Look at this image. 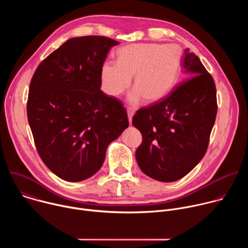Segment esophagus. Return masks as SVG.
<instances>
[{
	"label": "esophagus",
	"mask_w": 248,
	"mask_h": 248,
	"mask_svg": "<svg viewBox=\"0 0 248 248\" xmlns=\"http://www.w3.org/2000/svg\"><path fill=\"white\" fill-rule=\"evenodd\" d=\"M133 114H134L133 110H132L131 108H127V116H128V122H129V124H131V122H132V117H133Z\"/></svg>",
	"instance_id": "esophagus-1"
}]
</instances>
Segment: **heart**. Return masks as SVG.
<instances>
[{"mask_svg": "<svg viewBox=\"0 0 248 248\" xmlns=\"http://www.w3.org/2000/svg\"><path fill=\"white\" fill-rule=\"evenodd\" d=\"M118 62H105L101 68L104 91L112 97L120 96L128 88L133 77L135 89L129 94L130 103L141 96L147 103L164 98L179 75L182 51L173 44H130L117 52Z\"/></svg>", "mask_w": 248, "mask_h": 248, "instance_id": "b5f03b06", "label": "heart"}]
</instances>
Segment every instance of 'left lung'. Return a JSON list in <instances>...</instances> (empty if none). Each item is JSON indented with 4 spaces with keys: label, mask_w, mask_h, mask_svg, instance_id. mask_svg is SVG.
<instances>
[{
    "label": "left lung",
    "mask_w": 248,
    "mask_h": 248,
    "mask_svg": "<svg viewBox=\"0 0 248 248\" xmlns=\"http://www.w3.org/2000/svg\"><path fill=\"white\" fill-rule=\"evenodd\" d=\"M183 79L166 97L139 109L132 124L142 134L139 168L163 183L179 181L204 157L217 115L215 82L199 58L186 49Z\"/></svg>",
    "instance_id": "obj_1"
}]
</instances>
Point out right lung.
I'll return each mask as SVG.
<instances>
[{
  "mask_svg": "<svg viewBox=\"0 0 248 248\" xmlns=\"http://www.w3.org/2000/svg\"><path fill=\"white\" fill-rule=\"evenodd\" d=\"M120 44L105 36L68 39L32 77L27 119L44 164L66 182H81L102 167L108 145L129 125L122 102L101 87V68Z\"/></svg>",
  "mask_w": 248,
  "mask_h": 248,
  "instance_id": "right-lung-1",
  "label": "right lung"
}]
</instances>
